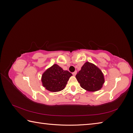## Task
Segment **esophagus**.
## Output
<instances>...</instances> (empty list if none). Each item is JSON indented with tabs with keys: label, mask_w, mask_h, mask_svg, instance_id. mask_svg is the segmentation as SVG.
I'll return each mask as SVG.
<instances>
[{
	"label": "esophagus",
	"mask_w": 133,
	"mask_h": 133,
	"mask_svg": "<svg viewBox=\"0 0 133 133\" xmlns=\"http://www.w3.org/2000/svg\"><path fill=\"white\" fill-rule=\"evenodd\" d=\"M76 73H77V71H74V72H73V73H72V74H73V75L74 76H75V75L76 74Z\"/></svg>",
	"instance_id": "34e87169"
}]
</instances>
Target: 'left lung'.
<instances>
[{"mask_svg": "<svg viewBox=\"0 0 133 133\" xmlns=\"http://www.w3.org/2000/svg\"><path fill=\"white\" fill-rule=\"evenodd\" d=\"M80 85L88 91H96L101 89L105 82L102 70L94 64L87 62L76 75Z\"/></svg>", "mask_w": 133, "mask_h": 133, "instance_id": "obj_1", "label": "left lung"}]
</instances>
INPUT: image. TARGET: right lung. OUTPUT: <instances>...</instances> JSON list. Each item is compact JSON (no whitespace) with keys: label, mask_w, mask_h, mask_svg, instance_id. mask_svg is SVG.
<instances>
[{"label":"right lung","mask_w":133,"mask_h":133,"mask_svg":"<svg viewBox=\"0 0 133 133\" xmlns=\"http://www.w3.org/2000/svg\"><path fill=\"white\" fill-rule=\"evenodd\" d=\"M72 74L64 70L57 64H54L44 72L42 76L43 86L51 92H57L65 88Z\"/></svg>","instance_id":"1"}]
</instances>
